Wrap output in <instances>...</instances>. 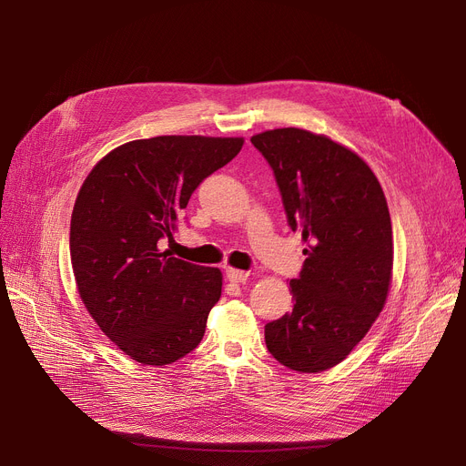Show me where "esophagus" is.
Returning <instances> with one entry per match:
<instances>
[{
	"label": "esophagus",
	"mask_w": 466,
	"mask_h": 466,
	"mask_svg": "<svg viewBox=\"0 0 466 466\" xmlns=\"http://www.w3.org/2000/svg\"><path fill=\"white\" fill-rule=\"evenodd\" d=\"M227 279L232 283H246L249 279V274L238 270V268H227Z\"/></svg>",
	"instance_id": "34e87169"
}]
</instances>
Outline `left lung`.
Masks as SVG:
<instances>
[{
	"label": "left lung",
	"instance_id": "left-lung-1",
	"mask_svg": "<svg viewBox=\"0 0 466 466\" xmlns=\"http://www.w3.org/2000/svg\"><path fill=\"white\" fill-rule=\"evenodd\" d=\"M292 230L308 243L289 290L295 308L264 327L266 348L302 374L344 360L380 317L393 279V228L370 166L329 136L302 128L255 134Z\"/></svg>",
	"mask_w": 466,
	"mask_h": 466
}]
</instances>
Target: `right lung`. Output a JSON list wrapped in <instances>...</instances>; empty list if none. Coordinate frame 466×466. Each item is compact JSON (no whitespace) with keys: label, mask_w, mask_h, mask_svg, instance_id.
I'll return each instance as SVG.
<instances>
[{"label":"right lung","mask_w":466,"mask_h":466,"mask_svg":"<svg viewBox=\"0 0 466 466\" xmlns=\"http://www.w3.org/2000/svg\"><path fill=\"white\" fill-rule=\"evenodd\" d=\"M243 137L157 136L115 147L86 176L69 225L79 297L130 359L164 366L200 344L223 274L160 249L190 194L228 164Z\"/></svg>","instance_id":"right-lung-1"}]
</instances>
